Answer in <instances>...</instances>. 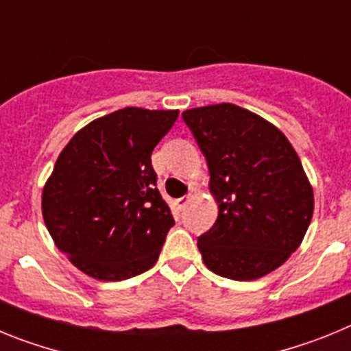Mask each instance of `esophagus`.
I'll return each mask as SVG.
<instances>
[{
    "label": "esophagus",
    "mask_w": 351,
    "mask_h": 351,
    "mask_svg": "<svg viewBox=\"0 0 351 351\" xmlns=\"http://www.w3.org/2000/svg\"><path fill=\"white\" fill-rule=\"evenodd\" d=\"M191 200H193V193H188V195H186V197L178 198V206L181 207V209H184V207L188 206V204H190Z\"/></svg>",
    "instance_id": "1"
}]
</instances>
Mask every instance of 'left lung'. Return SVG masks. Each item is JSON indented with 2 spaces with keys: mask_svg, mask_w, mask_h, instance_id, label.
Instances as JSON below:
<instances>
[{
  "mask_svg": "<svg viewBox=\"0 0 351 351\" xmlns=\"http://www.w3.org/2000/svg\"><path fill=\"white\" fill-rule=\"evenodd\" d=\"M209 167L218 219L198 237L206 267L253 281L281 267L300 246L315 195L285 133L234 104L182 112Z\"/></svg>",
  "mask_w": 351,
  "mask_h": 351,
  "instance_id": "1",
  "label": "left lung"
}]
</instances>
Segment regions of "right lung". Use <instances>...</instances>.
Returning <instances> with one entry per match:
<instances>
[{"label": "right lung", "mask_w": 351, "mask_h": 351, "mask_svg": "<svg viewBox=\"0 0 351 351\" xmlns=\"http://www.w3.org/2000/svg\"><path fill=\"white\" fill-rule=\"evenodd\" d=\"M179 110L125 107L80 128L43 184L52 241L84 274L121 281L156 263L173 218L151 154Z\"/></svg>", "instance_id": "right-lung-1"}]
</instances>
